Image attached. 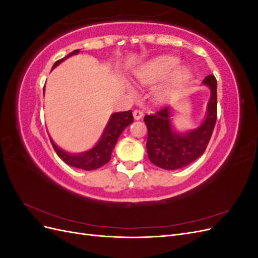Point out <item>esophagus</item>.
<instances>
[{
	"label": "esophagus",
	"instance_id": "esophagus-1",
	"mask_svg": "<svg viewBox=\"0 0 258 258\" xmlns=\"http://www.w3.org/2000/svg\"><path fill=\"white\" fill-rule=\"evenodd\" d=\"M132 114H134V117H135L136 120L141 119L142 116H143V112L140 111V110H135L134 112H132Z\"/></svg>",
	"mask_w": 258,
	"mask_h": 258
}]
</instances>
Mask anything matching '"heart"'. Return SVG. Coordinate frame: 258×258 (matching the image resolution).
<instances>
[{
    "label": "heart",
    "mask_w": 258,
    "mask_h": 258,
    "mask_svg": "<svg viewBox=\"0 0 258 258\" xmlns=\"http://www.w3.org/2000/svg\"><path fill=\"white\" fill-rule=\"evenodd\" d=\"M178 63L179 61L173 57H160L154 59L136 70L134 74L135 79L141 85L151 86L165 81L171 76L168 82L158 86L153 92L156 102L166 103L174 91L181 87L190 76L188 69L179 68L176 70Z\"/></svg>",
    "instance_id": "obj_1"
}]
</instances>
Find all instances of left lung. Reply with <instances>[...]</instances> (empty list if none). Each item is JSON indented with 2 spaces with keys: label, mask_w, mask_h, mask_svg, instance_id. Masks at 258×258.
I'll return each mask as SVG.
<instances>
[{
  "label": "left lung",
  "mask_w": 258,
  "mask_h": 258,
  "mask_svg": "<svg viewBox=\"0 0 258 258\" xmlns=\"http://www.w3.org/2000/svg\"><path fill=\"white\" fill-rule=\"evenodd\" d=\"M204 84L211 89L208 112L201 126L186 135H178L171 128L170 108L161 107L154 114H146L147 156L161 169L175 170L189 165L205 153L212 137L217 118V83L214 75H208Z\"/></svg>",
  "instance_id": "obj_1"
}]
</instances>
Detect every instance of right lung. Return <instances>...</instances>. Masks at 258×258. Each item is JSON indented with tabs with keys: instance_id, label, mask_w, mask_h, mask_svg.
<instances>
[{
	"instance_id": "obj_1",
	"label": "right lung",
	"mask_w": 258,
	"mask_h": 258,
	"mask_svg": "<svg viewBox=\"0 0 258 258\" xmlns=\"http://www.w3.org/2000/svg\"><path fill=\"white\" fill-rule=\"evenodd\" d=\"M79 52H80L79 49L70 52L67 57L54 62L52 69L54 67H57L59 63H61V62L66 60L68 57H71V56H73V54H76ZM43 90H45V88ZM131 122H134L132 111L114 113L111 116L110 121H108L107 126L103 132L102 137H101L100 141L98 142V144L93 148H91L90 151L83 153V154H79V155H72V154H69L64 151H62L61 148H59L56 144L53 143L51 139H50V142H51V145L53 147L54 152L57 153V155L67 163V165L71 166V167H75V168H80L83 170H87V171L96 170V169H99L102 166H104L105 163L110 161L111 155H112V152L114 150V146L117 142V140H118L123 129L126 128Z\"/></svg>"
}]
</instances>
